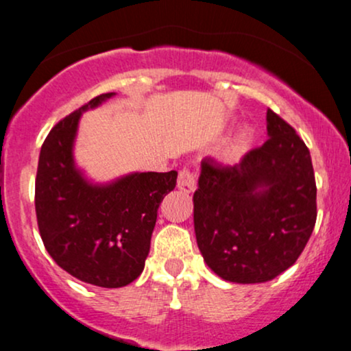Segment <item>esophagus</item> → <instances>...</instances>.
<instances>
[{
	"instance_id": "1",
	"label": "esophagus",
	"mask_w": 351,
	"mask_h": 351,
	"mask_svg": "<svg viewBox=\"0 0 351 351\" xmlns=\"http://www.w3.org/2000/svg\"><path fill=\"white\" fill-rule=\"evenodd\" d=\"M196 188V176L195 173L188 168H183L180 170L178 175V189H181L183 193H193Z\"/></svg>"
}]
</instances>
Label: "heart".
<instances>
[{
	"label": "heart",
	"instance_id": "heart-1",
	"mask_svg": "<svg viewBox=\"0 0 351 351\" xmlns=\"http://www.w3.org/2000/svg\"><path fill=\"white\" fill-rule=\"evenodd\" d=\"M254 142H256V130L252 127L239 128L224 145L221 156L226 163L241 162L252 148Z\"/></svg>",
	"mask_w": 351,
	"mask_h": 351
}]
</instances>
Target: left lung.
Instances as JSON below:
<instances>
[{
  "mask_svg": "<svg viewBox=\"0 0 351 351\" xmlns=\"http://www.w3.org/2000/svg\"><path fill=\"white\" fill-rule=\"evenodd\" d=\"M269 140L234 167L201 162L195 203L204 263L236 284L272 280L295 264L317 219L312 158L295 130L267 110Z\"/></svg>",
  "mask_w": 351,
  "mask_h": 351,
  "instance_id": "obj_1",
  "label": "left lung"
}]
</instances>
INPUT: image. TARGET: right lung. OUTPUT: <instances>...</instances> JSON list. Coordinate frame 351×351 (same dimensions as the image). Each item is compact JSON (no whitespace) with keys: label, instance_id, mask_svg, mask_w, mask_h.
<instances>
[{"label":"right lung","instance_id":"1","mask_svg":"<svg viewBox=\"0 0 351 351\" xmlns=\"http://www.w3.org/2000/svg\"><path fill=\"white\" fill-rule=\"evenodd\" d=\"M114 95L92 99L49 132L39 153L34 196L39 232L56 264L75 279L106 289L123 287L142 274L160 203L178 176L136 171L100 184L75 167L82 112Z\"/></svg>","mask_w":351,"mask_h":351}]
</instances>
